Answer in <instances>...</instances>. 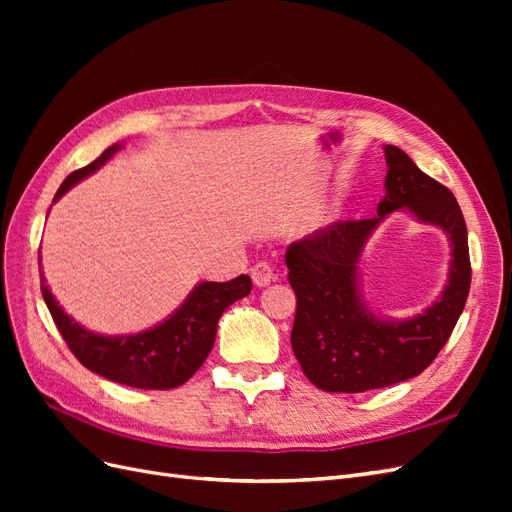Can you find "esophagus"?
Here are the masks:
<instances>
[{"instance_id":"esophagus-1","label":"esophagus","mask_w":512,"mask_h":512,"mask_svg":"<svg viewBox=\"0 0 512 512\" xmlns=\"http://www.w3.org/2000/svg\"><path fill=\"white\" fill-rule=\"evenodd\" d=\"M277 280V275L273 273V267L269 265V262H258V265L252 267V282L256 286H269L271 282Z\"/></svg>"}]
</instances>
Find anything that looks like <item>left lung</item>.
<instances>
[{
  "instance_id": "8db88e82",
  "label": "left lung",
  "mask_w": 512,
  "mask_h": 512,
  "mask_svg": "<svg viewBox=\"0 0 512 512\" xmlns=\"http://www.w3.org/2000/svg\"><path fill=\"white\" fill-rule=\"evenodd\" d=\"M386 179L378 215L320 230L286 252L297 294L292 350L309 382L327 393H365L421 374L451 337L470 292L468 228L451 190L425 175L406 151L384 145ZM440 227L452 245L443 292L421 315L380 317L362 299L360 256L391 212Z\"/></svg>"
}]
</instances>
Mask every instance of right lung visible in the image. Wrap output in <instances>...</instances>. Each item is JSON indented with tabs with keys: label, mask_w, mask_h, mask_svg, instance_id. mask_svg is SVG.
Here are the masks:
<instances>
[{
	"label": "right lung",
	"mask_w": 512,
	"mask_h": 512,
	"mask_svg": "<svg viewBox=\"0 0 512 512\" xmlns=\"http://www.w3.org/2000/svg\"><path fill=\"white\" fill-rule=\"evenodd\" d=\"M121 147L123 143H115L91 164L74 170L59 185L53 203L76 183L94 175ZM40 288L61 337L89 371L106 380L134 386V389L166 391L188 382L205 363L222 314L232 303L250 294L252 280L247 275H239L230 282H200L168 318L153 324L151 329L126 335H102L85 329L57 303L42 271Z\"/></svg>",
	"instance_id": "obj_1"
}]
</instances>
